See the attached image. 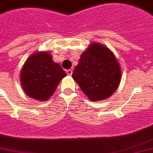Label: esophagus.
Returning a JSON list of instances; mask_svg holds the SVG:
<instances>
[{
  "mask_svg": "<svg viewBox=\"0 0 153 153\" xmlns=\"http://www.w3.org/2000/svg\"><path fill=\"white\" fill-rule=\"evenodd\" d=\"M73 71L71 69H68V70H67V74H68V75H71L72 74Z\"/></svg>",
  "mask_w": 153,
  "mask_h": 153,
  "instance_id": "obj_1",
  "label": "esophagus"
}]
</instances>
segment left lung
I'll return each instance as SVG.
<instances>
[{"label":"left lung","mask_w":153,"mask_h":153,"mask_svg":"<svg viewBox=\"0 0 153 153\" xmlns=\"http://www.w3.org/2000/svg\"><path fill=\"white\" fill-rule=\"evenodd\" d=\"M72 78L90 100H102L116 91L121 71L108 48L100 43H92L81 56Z\"/></svg>","instance_id":"left-lung-1"}]
</instances>
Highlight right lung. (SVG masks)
Listing matches in <instances>:
<instances>
[{
    "instance_id": "obj_1",
    "label": "right lung",
    "mask_w": 153,
    "mask_h": 153,
    "mask_svg": "<svg viewBox=\"0 0 153 153\" xmlns=\"http://www.w3.org/2000/svg\"><path fill=\"white\" fill-rule=\"evenodd\" d=\"M67 74L59 64L53 62L47 52L34 53L28 58L21 72V82L29 97L47 100L55 92L60 81Z\"/></svg>"
}]
</instances>
